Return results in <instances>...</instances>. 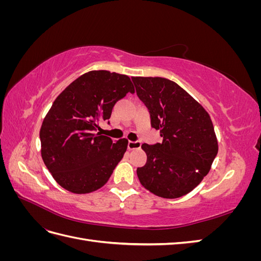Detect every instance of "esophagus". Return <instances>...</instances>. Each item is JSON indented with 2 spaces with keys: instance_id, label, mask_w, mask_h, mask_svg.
Instances as JSON below:
<instances>
[{
  "instance_id": "esophagus-1",
  "label": "esophagus",
  "mask_w": 261,
  "mask_h": 261,
  "mask_svg": "<svg viewBox=\"0 0 261 261\" xmlns=\"http://www.w3.org/2000/svg\"><path fill=\"white\" fill-rule=\"evenodd\" d=\"M141 147V143L139 140H136V141H128V145H127V148L128 150H134V149H138Z\"/></svg>"
}]
</instances>
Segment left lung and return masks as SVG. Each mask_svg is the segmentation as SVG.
<instances>
[{
    "label": "left lung",
    "instance_id": "obj_1",
    "mask_svg": "<svg viewBox=\"0 0 261 261\" xmlns=\"http://www.w3.org/2000/svg\"><path fill=\"white\" fill-rule=\"evenodd\" d=\"M162 143L143 144L147 162L137 169L141 185L162 198L192 192L208 174L218 153L211 118L183 88L162 77H132Z\"/></svg>",
    "mask_w": 261,
    "mask_h": 261
}]
</instances>
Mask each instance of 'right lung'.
<instances>
[{"label":"right lung","instance_id":"right-lung-1","mask_svg":"<svg viewBox=\"0 0 261 261\" xmlns=\"http://www.w3.org/2000/svg\"><path fill=\"white\" fill-rule=\"evenodd\" d=\"M128 92H135L128 76L91 70L67 86L53 102L40 129L41 155L54 179L66 191H97L122 160L128 140L114 141L97 129Z\"/></svg>","mask_w":261,"mask_h":261}]
</instances>
